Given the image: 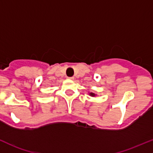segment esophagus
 <instances>
[{
  "mask_svg": "<svg viewBox=\"0 0 153 153\" xmlns=\"http://www.w3.org/2000/svg\"><path fill=\"white\" fill-rule=\"evenodd\" d=\"M68 78L70 80H74V77H68Z\"/></svg>",
  "mask_w": 153,
  "mask_h": 153,
  "instance_id": "34e87169",
  "label": "esophagus"
}]
</instances>
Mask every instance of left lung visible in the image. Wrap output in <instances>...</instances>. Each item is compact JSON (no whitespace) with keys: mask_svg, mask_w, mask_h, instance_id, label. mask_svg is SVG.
<instances>
[{"mask_svg":"<svg viewBox=\"0 0 153 153\" xmlns=\"http://www.w3.org/2000/svg\"><path fill=\"white\" fill-rule=\"evenodd\" d=\"M89 95L91 96V97H95V96H96L95 94H94V93H90Z\"/></svg>","mask_w":153,"mask_h":153,"instance_id":"1","label":"left lung"}]
</instances>
